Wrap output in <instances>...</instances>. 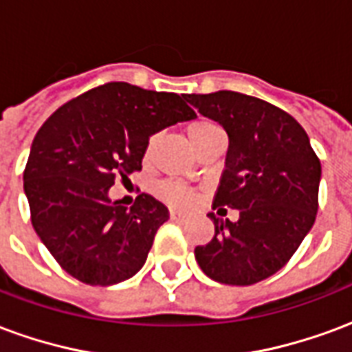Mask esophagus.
Listing matches in <instances>:
<instances>
[{
    "instance_id": "1",
    "label": "esophagus",
    "mask_w": 352,
    "mask_h": 352,
    "mask_svg": "<svg viewBox=\"0 0 352 352\" xmlns=\"http://www.w3.org/2000/svg\"><path fill=\"white\" fill-rule=\"evenodd\" d=\"M184 217H186V214H184L183 211H179V209H169V219H171V221H184Z\"/></svg>"
}]
</instances>
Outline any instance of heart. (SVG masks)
<instances>
[{
  "label": "heart",
  "mask_w": 352,
  "mask_h": 352,
  "mask_svg": "<svg viewBox=\"0 0 352 352\" xmlns=\"http://www.w3.org/2000/svg\"><path fill=\"white\" fill-rule=\"evenodd\" d=\"M221 130V126L213 120H207V118H199V120H194L192 124H188V128H186V135L190 139L192 146H194V151L198 148L204 141H206L209 135H213L214 131ZM151 145H153V141L148 143L146 146V154L151 153ZM162 199H166L169 204H175V206H190L192 199H194V194H192L188 188H184V186H179L175 183H166L162 184L160 190H158Z\"/></svg>",
  "instance_id": "obj_1"
}]
</instances>
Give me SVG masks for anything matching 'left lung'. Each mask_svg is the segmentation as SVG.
<instances>
[{"instance_id": "obj_1", "label": "left lung", "mask_w": 352, "mask_h": 352, "mask_svg": "<svg viewBox=\"0 0 352 352\" xmlns=\"http://www.w3.org/2000/svg\"><path fill=\"white\" fill-rule=\"evenodd\" d=\"M184 98L228 133L213 209L239 213L236 222L209 213L214 237L194 254L213 280L254 285L279 272L313 226L320 160L296 118L267 101L232 90Z\"/></svg>"}]
</instances>
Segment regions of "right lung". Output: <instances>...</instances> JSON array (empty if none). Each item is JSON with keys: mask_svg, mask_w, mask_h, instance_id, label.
I'll use <instances>...</instances> for the list:
<instances>
[{"mask_svg": "<svg viewBox=\"0 0 352 352\" xmlns=\"http://www.w3.org/2000/svg\"><path fill=\"white\" fill-rule=\"evenodd\" d=\"M196 113L173 92L107 82L54 111L35 135L26 169L32 224L62 270L109 287L143 267L168 207L148 194L111 201L116 179L141 169L148 139Z\"/></svg>", "mask_w": 352, "mask_h": 352, "instance_id": "1", "label": "right lung"}]
</instances>
